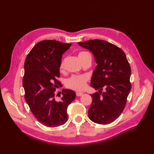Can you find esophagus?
Listing matches in <instances>:
<instances>
[{
    "label": "esophagus",
    "mask_w": 154,
    "mask_h": 154,
    "mask_svg": "<svg viewBox=\"0 0 154 154\" xmlns=\"http://www.w3.org/2000/svg\"><path fill=\"white\" fill-rule=\"evenodd\" d=\"M76 94L77 96H82L83 94V92H76Z\"/></svg>",
    "instance_id": "34e87169"
}]
</instances>
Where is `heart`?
<instances>
[{
	"label": "heart",
	"mask_w": 154,
	"mask_h": 154,
	"mask_svg": "<svg viewBox=\"0 0 154 154\" xmlns=\"http://www.w3.org/2000/svg\"><path fill=\"white\" fill-rule=\"evenodd\" d=\"M78 58L80 60L84 59L87 57H91V54L85 51H81L78 53ZM64 61L62 60L60 64V69L63 68ZM88 78L86 75H73L70 77L66 82V86L68 88L75 91L83 90L86 87Z\"/></svg>",
	"instance_id": "1"
}]
</instances>
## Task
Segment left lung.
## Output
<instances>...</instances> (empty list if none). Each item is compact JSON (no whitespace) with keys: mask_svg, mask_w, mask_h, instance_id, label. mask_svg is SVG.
<instances>
[{"mask_svg":"<svg viewBox=\"0 0 154 154\" xmlns=\"http://www.w3.org/2000/svg\"><path fill=\"white\" fill-rule=\"evenodd\" d=\"M78 44L91 51L97 63L91 86L99 91L91 94L88 117L96 123H110L123 112L131 89V69L127 57L122 49L103 40L80 42Z\"/></svg>","mask_w":154,"mask_h":154,"instance_id":"8db88e82","label":"left lung"}]
</instances>
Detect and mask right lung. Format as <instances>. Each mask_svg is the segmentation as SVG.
Returning <instances> with one entry per match:
<instances>
[{
    "mask_svg": "<svg viewBox=\"0 0 154 154\" xmlns=\"http://www.w3.org/2000/svg\"><path fill=\"white\" fill-rule=\"evenodd\" d=\"M71 44L45 40L37 43L27 55L22 84L25 100L32 114L42 125L58 127L66 123L69 105L75 99L76 93L63 89L60 98H56V87L61 85L60 64L62 56Z\"/></svg>",
    "mask_w": 154,
    "mask_h": 154,
    "instance_id": "right-lung-1",
    "label": "right lung"
}]
</instances>
